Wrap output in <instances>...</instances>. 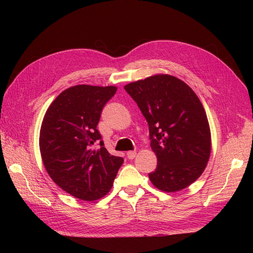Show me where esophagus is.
Masks as SVG:
<instances>
[{"label":"esophagus","mask_w":253,"mask_h":253,"mask_svg":"<svg viewBox=\"0 0 253 253\" xmlns=\"http://www.w3.org/2000/svg\"><path fill=\"white\" fill-rule=\"evenodd\" d=\"M136 155H137V152H136V151H128V152H127V158L129 159V160L135 159Z\"/></svg>","instance_id":"34e87169"}]
</instances>
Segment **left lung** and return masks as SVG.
Here are the masks:
<instances>
[{"label":"left lung","mask_w":253,"mask_h":253,"mask_svg":"<svg viewBox=\"0 0 253 253\" xmlns=\"http://www.w3.org/2000/svg\"><path fill=\"white\" fill-rule=\"evenodd\" d=\"M149 125L158 165L149 178L165 192L185 189L203 173L211 131L201 101L182 80L159 74L126 84Z\"/></svg>","instance_id":"obj_1"}]
</instances>
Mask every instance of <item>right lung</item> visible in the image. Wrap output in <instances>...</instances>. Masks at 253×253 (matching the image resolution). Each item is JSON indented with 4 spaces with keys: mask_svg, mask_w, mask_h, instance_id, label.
<instances>
[{
    "mask_svg": "<svg viewBox=\"0 0 253 253\" xmlns=\"http://www.w3.org/2000/svg\"><path fill=\"white\" fill-rule=\"evenodd\" d=\"M114 85L78 84L52 102L42 121L39 146L52 180L84 201H94L111 190L124 159L111 155L96 129Z\"/></svg>",
    "mask_w": 253,
    "mask_h": 253,
    "instance_id": "1",
    "label": "right lung"
}]
</instances>
